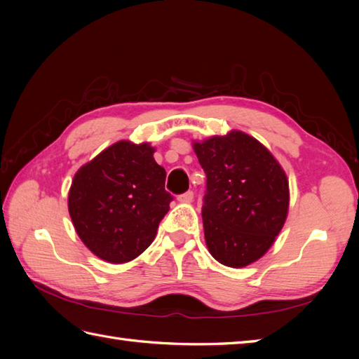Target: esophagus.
Returning a JSON list of instances; mask_svg holds the SVG:
<instances>
[{
	"mask_svg": "<svg viewBox=\"0 0 359 359\" xmlns=\"http://www.w3.org/2000/svg\"><path fill=\"white\" fill-rule=\"evenodd\" d=\"M177 199L180 201V202H193V199H194V193L193 191H187V193H184V194H180Z\"/></svg>",
	"mask_w": 359,
	"mask_h": 359,
	"instance_id": "34e87169",
	"label": "esophagus"
}]
</instances>
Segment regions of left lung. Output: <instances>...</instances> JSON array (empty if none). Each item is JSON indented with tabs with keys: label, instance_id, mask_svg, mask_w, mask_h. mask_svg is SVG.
<instances>
[{
	"label": "left lung",
	"instance_id": "left-lung-1",
	"mask_svg": "<svg viewBox=\"0 0 359 359\" xmlns=\"http://www.w3.org/2000/svg\"><path fill=\"white\" fill-rule=\"evenodd\" d=\"M194 152L207 174L202 219L211 256L234 269L257 261L287 219L284 170L262 143L241 131L196 142Z\"/></svg>",
	"mask_w": 359,
	"mask_h": 359
}]
</instances>
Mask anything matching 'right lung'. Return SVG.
Returning <instances> with one entry per match:
<instances>
[{
  "label": "right lung",
  "instance_id": "obj_1",
  "mask_svg": "<svg viewBox=\"0 0 359 359\" xmlns=\"http://www.w3.org/2000/svg\"><path fill=\"white\" fill-rule=\"evenodd\" d=\"M152 154L148 143L121 140L74 175L67 205L75 231L106 262L123 264L142 255L170 210L166 171Z\"/></svg>",
  "mask_w": 359,
  "mask_h": 359
}]
</instances>
